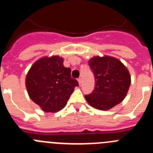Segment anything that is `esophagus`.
<instances>
[{
	"label": "esophagus",
	"mask_w": 153,
	"mask_h": 153,
	"mask_svg": "<svg viewBox=\"0 0 153 153\" xmlns=\"http://www.w3.org/2000/svg\"><path fill=\"white\" fill-rule=\"evenodd\" d=\"M77 80H78V82H79V84L81 85V83H82V79H81V78L79 77V78H78Z\"/></svg>",
	"instance_id": "obj_1"
}]
</instances>
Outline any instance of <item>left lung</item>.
<instances>
[{"label":"left lung","mask_w":153,"mask_h":153,"mask_svg":"<svg viewBox=\"0 0 153 153\" xmlns=\"http://www.w3.org/2000/svg\"><path fill=\"white\" fill-rule=\"evenodd\" d=\"M88 63L95 76L94 90L85 95L90 106L106 110L123 100L131 83L126 67L112 56H95Z\"/></svg>","instance_id":"left-lung-1"}]
</instances>
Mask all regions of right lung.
<instances>
[{
	"label": "right lung",
	"mask_w": 153,
	"mask_h": 153,
	"mask_svg": "<svg viewBox=\"0 0 153 153\" xmlns=\"http://www.w3.org/2000/svg\"><path fill=\"white\" fill-rule=\"evenodd\" d=\"M62 57H44L35 62L26 77V87L30 99L45 112L59 111L65 106L79 86L71 77L70 68L65 67Z\"/></svg>",
	"instance_id": "1"
}]
</instances>
